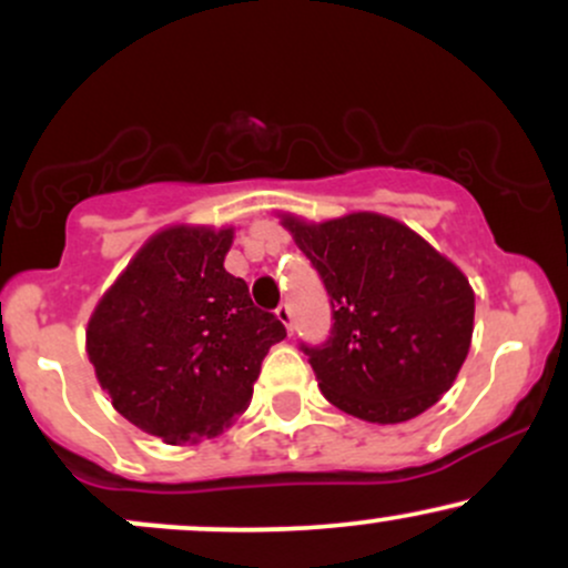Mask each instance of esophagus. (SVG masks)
I'll use <instances>...</instances> for the list:
<instances>
[{
    "mask_svg": "<svg viewBox=\"0 0 568 568\" xmlns=\"http://www.w3.org/2000/svg\"><path fill=\"white\" fill-rule=\"evenodd\" d=\"M275 315H277V321L285 325V328H288V334L293 331V312H291V306L288 304H280L277 310H275Z\"/></svg>",
    "mask_w": 568,
    "mask_h": 568,
    "instance_id": "esophagus-1",
    "label": "esophagus"
}]
</instances>
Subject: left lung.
Listing matches in <instances>:
<instances>
[{"label":"left lung","mask_w":568,"mask_h":568,"mask_svg":"<svg viewBox=\"0 0 568 568\" xmlns=\"http://www.w3.org/2000/svg\"><path fill=\"white\" fill-rule=\"evenodd\" d=\"M283 226L321 275L331 336L302 344L323 395L374 425L419 416L452 387L473 338L475 293L456 266L379 213Z\"/></svg>","instance_id":"left-lung-1"}]
</instances>
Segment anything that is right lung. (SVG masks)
<instances>
[{
	"label": "right lung",
	"mask_w": 568,
	"mask_h": 568,
	"mask_svg": "<svg viewBox=\"0 0 568 568\" xmlns=\"http://www.w3.org/2000/svg\"><path fill=\"white\" fill-rule=\"evenodd\" d=\"M232 230L171 226L149 240L103 293L88 357L112 406L165 443L230 427L285 325L224 270Z\"/></svg>",
	"instance_id": "1"
}]
</instances>
